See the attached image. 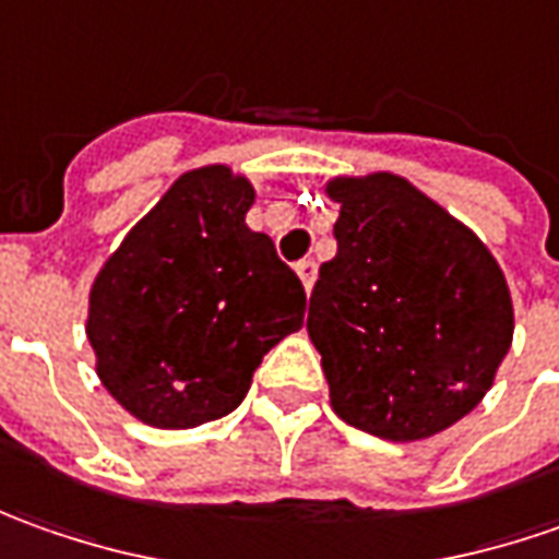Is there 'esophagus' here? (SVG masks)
<instances>
[{"instance_id":"1","label":"esophagus","mask_w":559,"mask_h":559,"mask_svg":"<svg viewBox=\"0 0 559 559\" xmlns=\"http://www.w3.org/2000/svg\"><path fill=\"white\" fill-rule=\"evenodd\" d=\"M297 275H299V281H302V287H306V294H309V290L316 287V278H318V265H316V260H302V262H297Z\"/></svg>"}]
</instances>
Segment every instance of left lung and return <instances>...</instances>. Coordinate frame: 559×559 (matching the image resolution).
<instances>
[{
    "instance_id": "8db88e82",
    "label": "left lung",
    "mask_w": 559,
    "mask_h": 559,
    "mask_svg": "<svg viewBox=\"0 0 559 559\" xmlns=\"http://www.w3.org/2000/svg\"><path fill=\"white\" fill-rule=\"evenodd\" d=\"M337 257L318 269L306 331L331 408L365 433L414 442L483 402L513 340L498 260L395 173L334 176Z\"/></svg>"
}]
</instances>
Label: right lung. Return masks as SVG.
Returning a JSON list of instances; mask_svg holds the SVG:
<instances>
[{"mask_svg":"<svg viewBox=\"0 0 559 559\" xmlns=\"http://www.w3.org/2000/svg\"><path fill=\"white\" fill-rule=\"evenodd\" d=\"M253 201L231 166L188 169L92 281L98 380L147 427L191 430L235 412L262 356L302 328L306 290L272 238L247 228Z\"/></svg>","mask_w":559,"mask_h":559,"instance_id":"add662e5","label":"right lung"}]
</instances>
